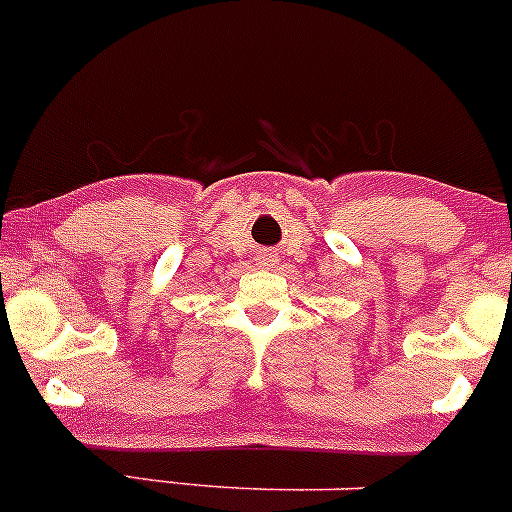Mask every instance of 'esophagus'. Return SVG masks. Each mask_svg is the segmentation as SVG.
Returning a JSON list of instances; mask_svg holds the SVG:
<instances>
[{"label": "esophagus", "mask_w": 512, "mask_h": 512, "mask_svg": "<svg viewBox=\"0 0 512 512\" xmlns=\"http://www.w3.org/2000/svg\"><path fill=\"white\" fill-rule=\"evenodd\" d=\"M276 261H278V258L273 256V254H263V256H261L263 266H273V263H276Z\"/></svg>", "instance_id": "1"}]
</instances>
